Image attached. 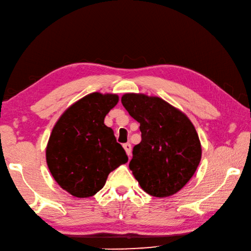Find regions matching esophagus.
Wrapping results in <instances>:
<instances>
[{
	"label": "esophagus",
	"instance_id": "1",
	"mask_svg": "<svg viewBox=\"0 0 251 251\" xmlns=\"http://www.w3.org/2000/svg\"><path fill=\"white\" fill-rule=\"evenodd\" d=\"M124 148H125V150H126V153L127 154V156L131 157V151H132L131 144H129V143L125 144V145H124Z\"/></svg>",
	"mask_w": 251,
	"mask_h": 251
}]
</instances>
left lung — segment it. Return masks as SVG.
I'll list each match as a JSON object with an SVG mask.
<instances>
[{"label":"left lung","mask_w":251,"mask_h":251,"mask_svg":"<svg viewBox=\"0 0 251 251\" xmlns=\"http://www.w3.org/2000/svg\"><path fill=\"white\" fill-rule=\"evenodd\" d=\"M121 103L142 132L129 165L133 176L151 196H173L200 163L202 150L196 129L184 113L162 98L125 94Z\"/></svg>","instance_id":"1"}]
</instances>
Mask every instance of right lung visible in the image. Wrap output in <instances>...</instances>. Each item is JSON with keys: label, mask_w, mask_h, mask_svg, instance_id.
<instances>
[{"label": "right lung", "mask_w": 251, "mask_h": 251, "mask_svg": "<svg viewBox=\"0 0 251 251\" xmlns=\"http://www.w3.org/2000/svg\"><path fill=\"white\" fill-rule=\"evenodd\" d=\"M118 101L116 94L91 93L67 108L53 126L47 164L57 184L73 197L94 196L109 173L127 162L113 130L104 125Z\"/></svg>", "instance_id": "1"}]
</instances>
